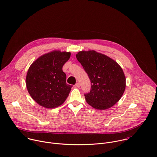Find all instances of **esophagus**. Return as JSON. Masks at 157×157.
<instances>
[{
	"instance_id": "esophagus-1",
	"label": "esophagus",
	"mask_w": 157,
	"mask_h": 157,
	"mask_svg": "<svg viewBox=\"0 0 157 157\" xmlns=\"http://www.w3.org/2000/svg\"><path fill=\"white\" fill-rule=\"evenodd\" d=\"M75 86L77 87H80V84L79 82H77L76 84H75Z\"/></svg>"
}]
</instances>
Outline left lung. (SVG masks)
<instances>
[{
	"label": "left lung",
	"mask_w": 157,
	"mask_h": 157,
	"mask_svg": "<svg viewBox=\"0 0 157 157\" xmlns=\"http://www.w3.org/2000/svg\"><path fill=\"white\" fill-rule=\"evenodd\" d=\"M76 58L91 82L90 92L84 94L87 103L98 110L113 106L126 87V78L121 67L109 57L94 50L79 52Z\"/></svg>",
	"instance_id": "1"
}]
</instances>
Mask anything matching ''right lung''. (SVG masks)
I'll return each instance as SVG.
<instances>
[{
  "label": "right lung",
  "instance_id": "obj_1",
  "mask_svg": "<svg viewBox=\"0 0 157 157\" xmlns=\"http://www.w3.org/2000/svg\"><path fill=\"white\" fill-rule=\"evenodd\" d=\"M70 56V52L54 51L39 57L29 67L26 78L27 89L40 105L54 109L68 97L72 86L67 84L62 68Z\"/></svg>",
  "mask_w": 157,
  "mask_h": 157
}]
</instances>
